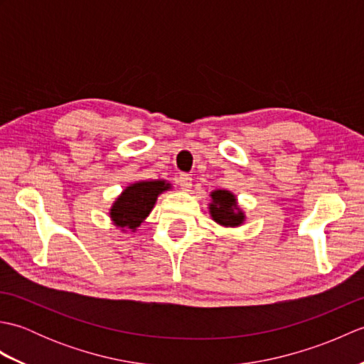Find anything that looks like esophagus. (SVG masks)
<instances>
[{
	"label": "esophagus",
	"instance_id": "esophagus-1",
	"mask_svg": "<svg viewBox=\"0 0 364 364\" xmlns=\"http://www.w3.org/2000/svg\"><path fill=\"white\" fill-rule=\"evenodd\" d=\"M178 184L183 191H189L192 186V176L188 173H181L178 175Z\"/></svg>",
	"mask_w": 364,
	"mask_h": 364
}]
</instances>
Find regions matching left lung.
<instances>
[{
	"mask_svg": "<svg viewBox=\"0 0 364 364\" xmlns=\"http://www.w3.org/2000/svg\"><path fill=\"white\" fill-rule=\"evenodd\" d=\"M210 213L213 219L225 227H237L244 222V213L239 211L236 197L228 191H214Z\"/></svg>",
	"mask_w": 364,
	"mask_h": 364,
	"instance_id": "1",
	"label": "left lung"
}]
</instances>
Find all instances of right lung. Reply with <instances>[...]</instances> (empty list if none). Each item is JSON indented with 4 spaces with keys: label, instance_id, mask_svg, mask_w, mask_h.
I'll return each mask as SVG.
<instances>
[{
    "label": "right lung",
    "instance_id": "add662e5",
    "mask_svg": "<svg viewBox=\"0 0 364 364\" xmlns=\"http://www.w3.org/2000/svg\"><path fill=\"white\" fill-rule=\"evenodd\" d=\"M170 188L166 181H139L131 184L111 208V218L120 228L136 230L153 210L158 196Z\"/></svg>",
    "mask_w": 364,
    "mask_h": 364
}]
</instances>
